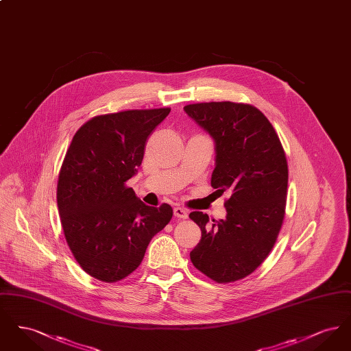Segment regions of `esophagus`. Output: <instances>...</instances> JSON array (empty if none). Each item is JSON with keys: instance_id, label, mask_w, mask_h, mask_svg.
<instances>
[{"instance_id": "esophagus-1", "label": "esophagus", "mask_w": 351, "mask_h": 351, "mask_svg": "<svg viewBox=\"0 0 351 351\" xmlns=\"http://www.w3.org/2000/svg\"><path fill=\"white\" fill-rule=\"evenodd\" d=\"M173 215H175V217L185 219V218L188 217V210L184 209L182 206H176V208L173 209Z\"/></svg>"}]
</instances>
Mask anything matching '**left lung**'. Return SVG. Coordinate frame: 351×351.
Returning a JSON list of instances; mask_svg holds the SVG:
<instances>
[{"label":"left lung","instance_id":"obj_1","mask_svg":"<svg viewBox=\"0 0 351 351\" xmlns=\"http://www.w3.org/2000/svg\"><path fill=\"white\" fill-rule=\"evenodd\" d=\"M184 110L215 141L212 186L230 192L225 219L189 215L201 229L191 261L217 283L237 282L265 262L282 229L288 186L283 146L266 116L249 104L201 102Z\"/></svg>","mask_w":351,"mask_h":351}]
</instances>
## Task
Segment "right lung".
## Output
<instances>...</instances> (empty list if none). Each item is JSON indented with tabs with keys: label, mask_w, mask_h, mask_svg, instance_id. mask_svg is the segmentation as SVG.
<instances>
[{
	"label": "right lung",
	"mask_w": 351,
	"mask_h": 351,
	"mask_svg": "<svg viewBox=\"0 0 351 351\" xmlns=\"http://www.w3.org/2000/svg\"><path fill=\"white\" fill-rule=\"evenodd\" d=\"M169 108L96 116L76 132L58 180V209L68 246L92 278L116 283L142 263L172 208L149 206L126 182L141 166L152 130Z\"/></svg>",
	"instance_id": "add662e5"
}]
</instances>
